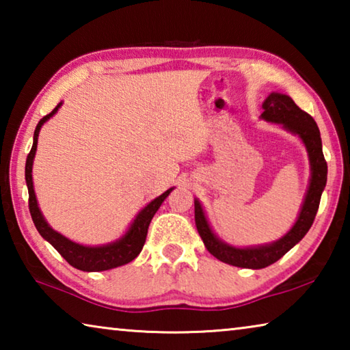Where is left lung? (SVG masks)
<instances>
[{"mask_svg": "<svg viewBox=\"0 0 350 350\" xmlns=\"http://www.w3.org/2000/svg\"><path fill=\"white\" fill-rule=\"evenodd\" d=\"M262 108L264 112L260 114V117L265 118L267 122L281 123L290 133L298 134L301 140L304 142L307 152H309L312 170L310 185L309 189H307L298 221L295 222L292 230L286 236H282L280 241L273 242V244L250 248H236L216 238L215 233L211 232L208 222H206V217L199 200H194V221H196V228L204 241L206 250L225 264L254 270L269 267L270 264L276 262L290 248L304 238L306 233L312 227L313 221H315L323 189L325 187V182H327V162L324 159L321 135H319V129L313 117L301 109L299 106H296V103L288 96L276 92L270 94L265 98Z\"/></svg>", "mask_w": 350, "mask_h": 350, "instance_id": "8db88e82", "label": "left lung"}]
</instances>
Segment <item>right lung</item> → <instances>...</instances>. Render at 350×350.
Instances as JSON below:
<instances>
[{
  "label": "right lung",
  "mask_w": 350,
  "mask_h": 350,
  "mask_svg": "<svg viewBox=\"0 0 350 350\" xmlns=\"http://www.w3.org/2000/svg\"><path fill=\"white\" fill-rule=\"evenodd\" d=\"M60 106L62 103L57 105L55 109H52L51 114L44 116L38 122V125L35 128V133H33V145L26 159L25 174H26V183L29 189V211H31L35 227H37L38 233L43 236V238L49 242V244L54 247L70 265H72V267L79 270L102 271V270H109V269L118 267V265L131 262L133 259L137 258V254L142 252V248H144L148 227H150L152 216L156 215L159 206L162 205V202L167 199V196L173 188L167 189L163 194H161V196L154 199L152 202L148 204L145 208L139 213L137 217L134 219V222L131 227H129L128 233L118 241L112 242V244L102 245V247H85V245L75 244V242L64 238L63 234L57 233L55 230H52L49 227V224L44 221V217L41 215V211L37 205V198H35L33 183H32V163H33L35 151H37L40 128L43 126V123L47 120V118H51L55 114Z\"/></svg>",
  "instance_id": "1"
}]
</instances>
